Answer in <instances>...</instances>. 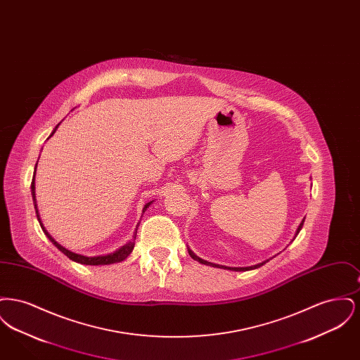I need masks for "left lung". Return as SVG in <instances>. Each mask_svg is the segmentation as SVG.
I'll use <instances>...</instances> for the list:
<instances>
[{
    "mask_svg": "<svg viewBox=\"0 0 360 360\" xmlns=\"http://www.w3.org/2000/svg\"><path fill=\"white\" fill-rule=\"evenodd\" d=\"M304 221H305V219H304V220L301 221V224H300V226H298V229H297V233H295V236L300 233V231H301V228H302V225H304ZM188 255L193 257L194 260H197V262H200V263H202V264H206V266H212V267H217V269H225V270H232V271H248V270H255V269L262 267L263 264H266L269 260H271V259H273V257H270V259H267V260H264V262H262V263H257V264H255V266H250V267H226V266H220V264H214V263L206 262V260H204V259H201V257H198L197 255H194L191 250H188Z\"/></svg>",
    "mask_w": 360,
    "mask_h": 360,
    "instance_id": "left-lung-1",
    "label": "left lung"
}]
</instances>
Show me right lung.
Segmentation results:
<instances>
[{
  "instance_id": "add662e5",
  "label": "right lung",
  "mask_w": 360,
  "mask_h": 360,
  "mask_svg": "<svg viewBox=\"0 0 360 360\" xmlns=\"http://www.w3.org/2000/svg\"><path fill=\"white\" fill-rule=\"evenodd\" d=\"M58 127H59V124L55 127V129L52 131V134L50 135V137L56 132V128H58ZM36 166H37V163H36ZM36 166H34V174H36ZM31 188H32V198H34L36 216H37V220H39V223H40V226H41L43 232L46 233V236H47L49 239L51 240L52 244H53L59 251H62L66 257L71 259V260H74V262H77V263H81V264H87V266H101V264H112V263H119V262H122L124 259H127V257H129V254L132 252V250H134V247H135V239H136L137 229L135 231L134 239L131 240V241H128L125 245H122V247L119 248L117 251H115V252H112V254H108V255H100V257H84V255L74 254V252H71L69 250H66L65 247H62L59 243H56V241L53 240V238H52L51 235L46 231V228L43 226V224L40 221V216H39L37 206H36V197H34V178H32ZM153 202H154V201H150V202H147V204L144 205V207H143V213L147 210V207L151 205ZM137 226H139V224H137Z\"/></svg>"
}]
</instances>
